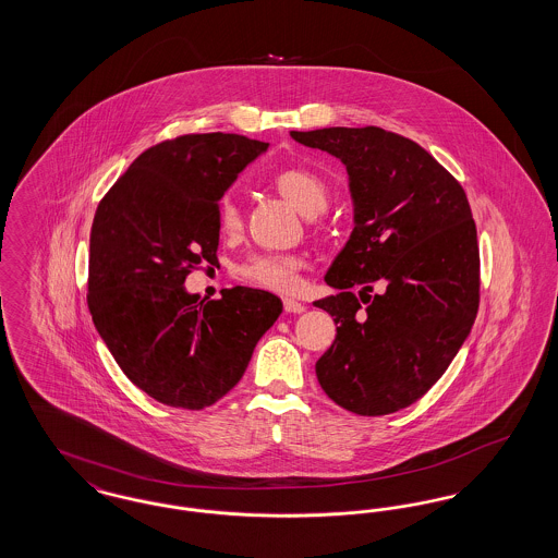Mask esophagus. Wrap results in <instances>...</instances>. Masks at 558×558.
Wrapping results in <instances>:
<instances>
[{
    "mask_svg": "<svg viewBox=\"0 0 558 558\" xmlns=\"http://www.w3.org/2000/svg\"><path fill=\"white\" fill-rule=\"evenodd\" d=\"M284 312L301 314V312H305V305L301 301H294V299H284Z\"/></svg>",
    "mask_w": 558,
    "mask_h": 558,
    "instance_id": "1",
    "label": "esophagus"
}]
</instances>
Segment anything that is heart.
<instances>
[{"mask_svg":"<svg viewBox=\"0 0 558 558\" xmlns=\"http://www.w3.org/2000/svg\"><path fill=\"white\" fill-rule=\"evenodd\" d=\"M274 187L303 215H318L330 198L328 182L310 167L287 165L271 175ZM217 226L223 234H234L240 228V209L232 192L223 194L217 203ZM305 262L299 255H251L239 267L242 280L267 291L291 292L299 284V274Z\"/></svg>","mask_w":558,"mask_h":558,"instance_id":"heart-1","label":"heart"}]
</instances>
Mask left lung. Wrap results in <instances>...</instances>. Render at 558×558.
Segmentation results:
<instances>
[{
    "label": "left lung",
    "instance_id": "obj_1",
    "mask_svg": "<svg viewBox=\"0 0 558 558\" xmlns=\"http://www.w3.org/2000/svg\"><path fill=\"white\" fill-rule=\"evenodd\" d=\"M343 160L355 228L326 274L337 339L316 362L324 393L360 416L412 405L448 371L478 310L477 228L448 169L380 128L291 132ZM367 303V310L361 303Z\"/></svg>",
    "mask_w": 558,
    "mask_h": 558
}]
</instances>
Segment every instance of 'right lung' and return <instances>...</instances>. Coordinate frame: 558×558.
<instances>
[{
	"mask_svg": "<svg viewBox=\"0 0 558 558\" xmlns=\"http://www.w3.org/2000/svg\"><path fill=\"white\" fill-rule=\"evenodd\" d=\"M266 142L187 133L144 150L100 201L89 234L87 307L112 357L165 405L203 410L246 371L282 314L271 292L234 287L201 301L184 289L217 259V203Z\"/></svg>",
	"mask_w": 558,
	"mask_h": 558,
	"instance_id": "right-lung-1",
	"label": "right lung"
}]
</instances>
